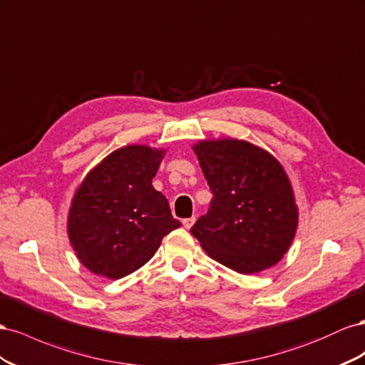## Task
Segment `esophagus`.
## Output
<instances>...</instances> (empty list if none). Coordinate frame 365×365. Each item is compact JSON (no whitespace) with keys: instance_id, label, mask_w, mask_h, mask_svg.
Listing matches in <instances>:
<instances>
[{"instance_id":"1","label":"esophagus","mask_w":365,"mask_h":365,"mask_svg":"<svg viewBox=\"0 0 365 365\" xmlns=\"http://www.w3.org/2000/svg\"><path fill=\"white\" fill-rule=\"evenodd\" d=\"M194 222H195V217H190V218H183L182 220V223H183V226L186 227V229H190L192 225H194Z\"/></svg>"}]
</instances>
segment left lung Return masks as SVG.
Masks as SVG:
<instances>
[{
	"label": "left lung",
	"instance_id": "left-lung-1",
	"mask_svg": "<svg viewBox=\"0 0 365 365\" xmlns=\"http://www.w3.org/2000/svg\"><path fill=\"white\" fill-rule=\"evenodd\" d=\"M212 191L210 210L191 227L203 251L238 274H257L289 251L298 207L289 177L272 154L238 139L192 147Z\"/></svg>",
	"mask_w": 365,
	"mask_h": 365
}]
</instances>
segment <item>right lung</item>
<instances>
[{
	"label": "right lung",
	"instance_id": "obj_1",
	"mask_svg": "<svg viewBox=\"0 0 365 365\" xmlns=\"http://www.w3.org/2000/svg\"><path fill=\"white\" fill-rule=\"evenodd\" d=\"M163 150L128 145L93 168L73 197L67 232L79 262L110 279L150 262L162 238L182 223L153 179Z\"/></svg>",
	"mask_w": 365,
	"mask_h": 365
}]
</instances>
